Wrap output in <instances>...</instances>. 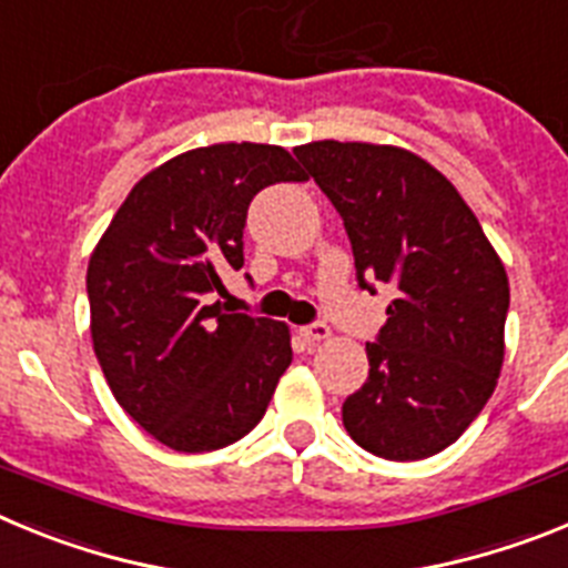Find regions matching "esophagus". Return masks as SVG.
<instances>
[{"label": "esophagus", "instance_id": "obj_1", "mask_svg": "<svg viewBox=\"0 0 568 568\" xmlns=\"http://www.w3.org/2000/svg\"><path fill=\"white\" fill-rule=\"evenodd\" d=\"M301 335H304L307 341H313V344H318V341L329 338V327L324 324V321H313V324H307V327H301Z\"/></svg>", "mask_w": 568, "mask_h": 568}]
</instances>
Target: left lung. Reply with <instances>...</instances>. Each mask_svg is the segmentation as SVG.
<instances>
[{
  "label": "left lung",
  "instance_id": "obj_1",
  "mask_svg": "<svg viewBox=\"0 0 568 568\" xmlns=\"http://www.w3.org/2000/svg\"><path fill=\"white\" fill-rule=\"evenodd\" d=\"M353 244L355 278L393 284L366 344L369 375L341 406L346 433L386 460L440 453L498 384L509 281L458 190L409 150L313 142L293 150Z\"/></svg>",
  "mask_w": 568,
  "mask_h": 568
}]
</instances>
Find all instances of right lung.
I'll list each match as a JSON object with an SVG mask.
<instances>
[{"instance_id":"1","label":"right lung","mask_w":568,"mask_h":568,"mask_svg":"<svg viewBox=\"0 0 568 568\" xmlns=\"http://www.w3.org/2000/svg\"><path fill=\"white\" fill-rule=\"evenodd\" d=\"M307 182L275 144L175 155L130 190L90 255V335L115 400L175 453L253 429L293 361L287 324L233 313L222 281L244 267L247 207L270 184Z\"/></svg>"}]
</instances>
